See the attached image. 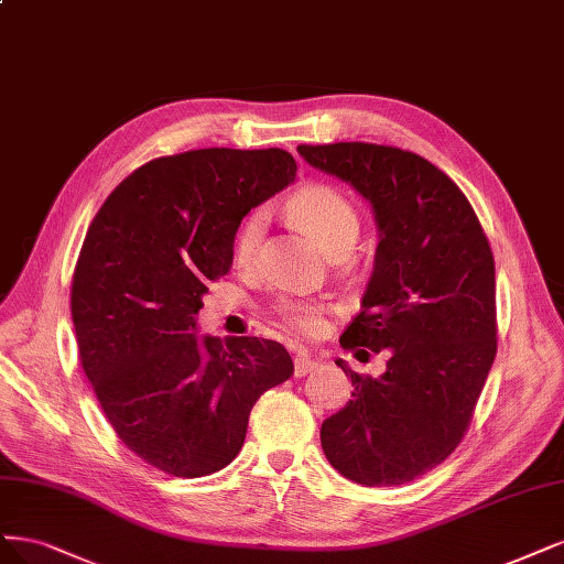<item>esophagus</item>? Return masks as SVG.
Instances as JSON below:
<instances>
[{
    "instance_id": "34e87169",
    "label": "esophagus",
    "mask_w": 564,
    "mask_h": 564,
    "mask_svg": "<svg viewBox=\"0 0 564 564\" xmlns=\"http://www.w3.org/2000/svg\"><path fill=\"white\" fill-rule=\"evenodd\" d=\"M315 368H317V361L310 359L307 355H299V357L294 359V376H296V378L307 376L310 371H315Z\"/></svg>"
}]
</instances>
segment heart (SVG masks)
I'll list each match as a JSON object with an SVG mask.
<instances>
[{"label":"heart","instance_id":"obj_1","mask_svg":"<svg viewBox=\"0 0 564 564\" xmlns=\"http://www.w3.org/2000/svg\"><path fill=\"white\" fill-rule=\"evenodd\" d=\"M291 219H294L310 238H313L326 254L338 249H349L357 240L359 217L343 193L326 184H310L301 188L286 205ZM263 232V217L251 215L238 230L236 245H232V259L238 265H249L254 261L257 247ZM280 319L299 334H315L322 326L324 305L303 299H284L278 305Z\"/></svg>","mask_w":564,"mask_h":564}]
</instances>
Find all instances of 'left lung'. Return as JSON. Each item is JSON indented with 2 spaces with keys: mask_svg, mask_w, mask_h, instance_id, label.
Listing matches in <instances>:
<instances>
[{
  "mask_svg": "<svg viewBox=\"0 0 564 564\" xmlns=\"http://www.w3.org/2000/svg\"><path fill=\"white\" fill-rule=\"evenodd\" d=\"M299 153L361 193L380 232L340 345L390 361L380 378L336 361L355 390L322 424L324 455L366 488L411 482L457 448L497 355L490 242L459 186L417 153L366 142Z\"/></svg>",
  "mask_w": 564,
  "mask_h": 564,
  "instance_id": "1",
  "label": "left lung"
}]
</instances>
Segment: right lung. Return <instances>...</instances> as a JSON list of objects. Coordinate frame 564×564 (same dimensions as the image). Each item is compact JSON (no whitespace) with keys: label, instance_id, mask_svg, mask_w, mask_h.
<instances>
[{"label":"right lung","instance_id":"1","mask_svg":"<svg viewBox=\"0 0 564 564\" xmlns=\"http://www.w3.org/2000/svg\"><path fill=\"white\" fill-rule=\"evenodd\" d=\"M296 180L284 149H196L144 163L97 212L72 280L84 373L128 448L170 476L240 453L249 413L294 373L275 340L196 334L251 207Z\"/></svg>","mask_w":564,"mask_h":564}]
</instances>
